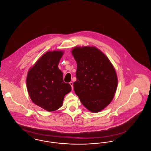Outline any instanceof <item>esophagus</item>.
Instances as JSON below:
<instances>
[{
    "mask_svg": "<svg viewBox=\"0 0 151 151\" xmlns=\"http://www.w3.org/2000/svg\"><path fill=\"white\" fill-rule=\"evenodd\" d=\"M70 86L72 87V89H73V83L71 82V81L70 82Z\"/></svg>",
    "mask_w": 151,
    "mask_h": 151,
    "instance_id": "34e87169",
    "label": "esophagus"
}]
</instances>
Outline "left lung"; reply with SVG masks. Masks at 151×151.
I'll return each mask as SVG.
<instances>
[{
    "label": "left lung",
    "mask_w": 151,
    "mask_h": 151,
    "mask_svg": "<svg viewBox=\"0 0 151 151\" xmlns=\"http://www.w3.org/2000/svg\"><path fill=\"white\" fill-rule=\"evenodd\" d=\"M72 54L77 63L75 92L88 110L99 112L114 96L118 85L114 67L107 57L95 47H76Z\"/></svg>",
    "instance_id": "left-lung-1"
}]
</instances>
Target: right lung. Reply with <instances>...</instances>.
Segmentation results:
<instances>
[{
    "instance_id": "right-lung-1",
    "label": "right lung",
    "mask_w": 151,
    "mask_h": 151,
    "mask_svg": "<svg viewBox=\"0 0 151 151\" xmlns=\"http://www.w3.org/2000/svg\"><path fill=\"white\" fill-rule=\"evenodd\" d=\"M63 54L62 51H48L30 69L27 86L32 102L48 111L60 108L65 94L71 86L63 81V75L58 65Z\"/></svg>"
}]
</instances>
